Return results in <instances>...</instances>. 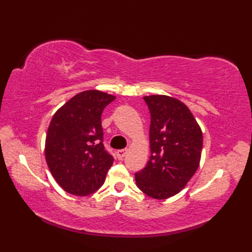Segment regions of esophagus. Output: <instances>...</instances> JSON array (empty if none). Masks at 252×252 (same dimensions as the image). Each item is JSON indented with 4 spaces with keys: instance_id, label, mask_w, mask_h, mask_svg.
Returning a JSON list of instances; mask_svg holds the SVG:
<instances>
[{
    "instance_id": "34e87169",
    "label": "esophagus",
    "mask_w": 252,
    "mask_h": 252,
    "mask_svg": "<svg viewBox=\"0 0 252 252\" xmlns=\"http://www.w3.org/2000/svg\"><path fill=\"white\" fill-rule=\"evenodd\" d=\"M126 154V149H119V151H117V157H118V159L122 160L123 158H125Z\"/></svg>"
}]
</instances>
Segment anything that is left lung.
<instances>
[{"label":"left lung","mask_w":252,"mask_h":252,"mask_svg":"<svg viewBox=\"0 0 252 252\" xmlns=\"http://www.w3.org/2000/svg\"><path fill=\"white\" fill-rule=\"evenodd\" d=\"M149 112L151 157L135 173L136 185L155 199H165L184 189L199 167L202 132L185 104L165 95L145 96Z\"/></svg>","instance_id":"1"}]
</instances>
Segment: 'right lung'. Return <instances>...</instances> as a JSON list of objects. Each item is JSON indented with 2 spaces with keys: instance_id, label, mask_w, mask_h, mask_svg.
<instances>
[{
  "instance_id": "right-lung-1",
  "label": "right lung",
  "mask_w": 252,
  "mask_h": 252,
  "mask_svg": "<svg viewBox=\"0 0 252 252\" xmlns=\"http://www.w3.org/2000/svg\"><path fill=\"white\" fill-rule=\"evenodd\" d=\"M115 98L100 91H84L52 118L45 159L52 175L69 194L87 196L104 184L114 157L103 144L101 114Z\"/></svg>"
}]
</instances>
